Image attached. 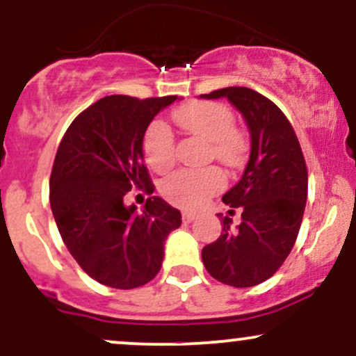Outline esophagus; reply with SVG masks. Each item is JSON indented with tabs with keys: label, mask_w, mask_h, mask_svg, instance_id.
I'll return each mask as SVG.
<instances>
[{
	"label": "esophagus",
	"mask_w": 356,
	"mask_h": 356,
	"mask_svg": "<svg viewBox=\"0 0 356 356\" xmlns=\"http://www.w3.org/2000/svg\"><path fill=\"white\" fill-rule=\"evenodd\" d=\"M195 219V214H192V212H182V220L184 222H192V220Z\"/></svg>",
	"instance_id": "obj_1"
}]
</instances>
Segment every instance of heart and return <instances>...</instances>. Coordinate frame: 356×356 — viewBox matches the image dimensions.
Segmentation results:
<instances>
[{"label":"heart","instance_id":"heart-1","mask_svg":"<svg viewBox=\"0 0 356 356\" xmlns=\"http://www.w3.org/2000/svg\"><path fill=\"white\" fill-rule=\"evenodd\" d=\"M174 120L186 132L209 142V155L222 164L238 167L244 161L248 140L243 130L232 122V112L219 102H194L174 112ZM147 164L155 172H167L175 162L174 136L162 122H154L144 137ZM224 186V174L218 167L182 169L161 184L162 195L169 202L186 209H194Z\"/></svg>","mask_w":356,"mask_h":356}]
</instances>
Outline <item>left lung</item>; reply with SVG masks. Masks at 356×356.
I'll use <instances>...</instances> for the list:
<instances>
[{
  "instance_id": "obj_1",
  "label": "left lung",
  "mask_w": 356,
  "mask_h": 356,
  "mask_svg": "<svg viewBox=\"0 0 356 356\" xmlns=\"http://www.w3.org/2000/svg\"><path fill=\"white\" fill-rule=\"evenodd\" d=\"M227 99L243 113L251 134V154L241 181L222 202L241 209L232 229L202 249L207 273L224 284L249 288L271 277L291 252L308 195V169L291 124L276 104L246 87H227L201 95Z\"/></svg>"
}]
</instances>
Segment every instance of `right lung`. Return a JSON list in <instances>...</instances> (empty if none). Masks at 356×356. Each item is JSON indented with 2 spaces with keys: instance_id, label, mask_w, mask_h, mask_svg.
Wrapping results in <instances>:
<instances>
[{
  "instance_id": "obj_1",
  "label": "right lung",
  "mask_w": 356,
  "mask_h": 356,
  "mask_svg": "<svg viewBox=\"0 0 356 356\" xmlns=\"http://www.w3.org/2000/svg\"><path fill=\"white\" fill-rule=\"evenodd\" d=\"M175 100L104 97L72 122L56 150L53 218L73 259L100 284L132 289L154 280L167 236L181 226V212L157 195L147 199L142 212L124 204L132 189H155L144 164V136Z\"/></svg>"
}]
</instances>
